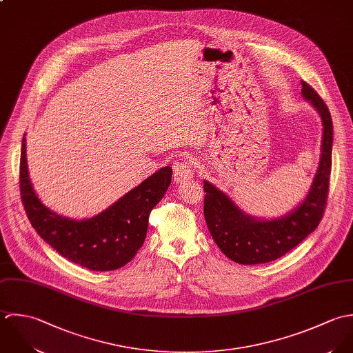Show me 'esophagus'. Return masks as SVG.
<instances>
[{
  "mask_svg": "<svg viewBox=\"0 0 353 353\" xmlns=\"http://www.w3.org/2000/svg\"><path fill=\"white\" fill-rule=\"evenodd\" d=\"M194 177V168L188 161L177 162L173 166V179L176 184H184L192 180Z\"/></svg>",
  "mask_w": 353,
  "mask_h": 353,
  "instance_id": "1",
  "label": "esophagus"
}]
</instances>
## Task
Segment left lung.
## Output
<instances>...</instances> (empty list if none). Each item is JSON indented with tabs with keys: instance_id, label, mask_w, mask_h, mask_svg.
<instances>
[{
	"instance_id": "left-lung-1",
	"label": "left lung",
	"mask_w": 353,
	"mask_h": 353,
	"mask_svg": "<svg viewBox=\"0 0 353 353\" xmlns=\"http://www.w3.org/2000/svg\"><path fill=\"white\" fill-rule=\"evenodd\" d=\"M301 94L319 112L323 121L322 155L319 169L305 201L288 215L259 221L240 212L218 188L205 181V218L214 241L232 261L241 265H258L276 261L299 245L319 225L327 205L333 123L329 108L319 94L304 80Z\"/></svg>"
}]
</instances>
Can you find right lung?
<instances>
[{"mask_svg":"<svg viewBox=\"0 0 353 353\" xmlns=\"http://www.w3.org/2000/svg\"><path fill=\"white\" fill-rule=\"evenodd\" d=\"M19 179L21 202L37 233L72 263L110 272L127 265L143 245L148 215L170 185L172 168L159 169L108 210L83 221L60 216L38 199L28 177L26 138Z\"/></svg>","mask_w":353,"mask_h":353,"instance_id":"obj_1","label":"right lung"}]
</instances>
